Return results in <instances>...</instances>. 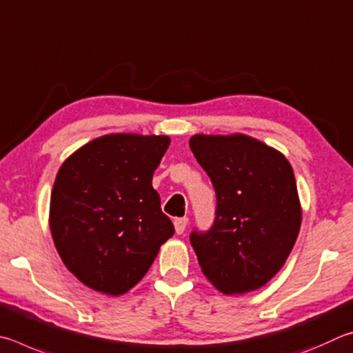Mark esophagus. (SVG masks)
<instances>
[{"instance_id": "esophagus-1", "label": "esophagus", "mask_w": 353, "mask_h": 353, "mask_svg": "<svg viewBox=\"0 0 353 353\" xmlns=\"http://www.w3.org/2000/svg\"><path fill=\"white\" fill-rule=\"evenodd\" d=\"M188 221H189L188 217H181V219L173 220V226H175L176 234H183L184 232V230H186V226H188Z\"/></svg>"}]
</instances>
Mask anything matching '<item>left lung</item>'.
<instances>
[{
  "label": "left lung",
  "instance_id": "1",
  "mask_svg": "<svg viewBox=\"0 0 353 353\" xmlns=\"http://www.w3.org/2000/svg\"><path fill=\"white\" fill-rule=\"evenodd\" d=\"M189 145L217 195L211 230L190 234L203 274L225 294L254 292L283 267L298 239L293 167L279 150L242 133L194 134Z\"/></svg>",
  "mask_w": 353,
  "mask_h": 353
}]
</instances>
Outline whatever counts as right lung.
Instances as JSON below:
<instances>
[{"instance_id":"obj_1","label":"right lung","mask_w":353,"mask_h":353,"mask_svg":"<svg viewBox=\"0 0 353 353\" xmlns=\"http://www.w3.org/2000/svg\"><path fill=\"white\" fill-rule=\"evenodd\" d=\"M170 138L111 133L65 159L55 176L49 228L65 267L91 290L133 288L175 232L161 211L153 172Z\"/></svg>"}]
</instances>
